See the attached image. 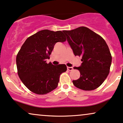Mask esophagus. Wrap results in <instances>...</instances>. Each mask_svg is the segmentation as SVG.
Wrapping results in <instances>:
<instances>
[{
    "mask_svg": "<svg viewBox=\"0 0 123 123\" xmlns=\"http://www.w3.org/2000/svg\"><path fill=\"white\" fill-rule=\"evenodd\" d=\"M73 69V67H67V69L68 71H72Z\"/></svg>",
    "mask_w": 123,
    "mask_h": 123,
    "instance_id": "34e87169",
    "label": "esophagus"
}]
</instances>
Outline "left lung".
Segmentation results:
<instances>
[{
    "label": "left lung",
    "instance_id": "1",
    "mask_svg": "<svg viewBox=\"0 0 123 123\" xmlns=\"http://www.w3.org/2000/svg\"><path fill=\"white\" fill-rule=\"evenodd\" d=\"M75 56H81V66L74 69L80 77L73 80L74 86L84 91H92L100 86L110 73L112 56L104 39L86 27L64 31Z\"/></svg>",
    "mask_w": 123,
    "mask_h": 123
}]
</instances>
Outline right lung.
Instances as JSON below:
<instances>
[{
  "instance_id": "obj_1",
  "label": "right lung",
  "mask_w": 123,
  "mask_h": 123,
  "mask_svg": "<svg viewBox=\"0 0 123 123\" xmlns=\"http://www.w3.org/2000/svg\"><path fill=\"white\" fill-rule=\"evenodd\" d=\"M66 37L61 31L43 30L28 37L16 56L19 78L31 92L44 95L57 87L60 74L67 71L66 64H47L57 42H64Z\"/></svg>"
}]
</instances>
